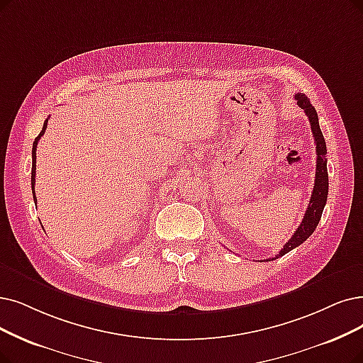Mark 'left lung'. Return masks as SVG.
I'll return each mask as SVG.
<instances>
[{
    "label": "left lung",
    "instance_id": "left-lung-1",
    "mask_svg": "<svg viewBox=\"0 0 363 363\" xmlns=\"http://www.w3.org/2000/svg\"><path fill=\"white\" fill-rule=\"evenodd\" d=\"M295 99H296V104L307 114V118L311 125L314 143H315L317 165H315L314 187H313V194H311V199H310L308 208L306 211V216H303V219H302L301 225L298 226V229L295 230V234L283 245V249L280 250V253L277 256L265 259V262H268V260H271V259H277L280 256H284L287 252H291L292 249L298 247V245H301L313 234L318 222H320V217H322L326 199H328L329 179H328V167H326V162H328L326 143H325L323 134L320 131V126H318V116H317L315 108L311 106L310 99L306 95L295 94Z\"/></svg>",
    "mask_w": 363,
    "mask_h": 363
}]
</instances>
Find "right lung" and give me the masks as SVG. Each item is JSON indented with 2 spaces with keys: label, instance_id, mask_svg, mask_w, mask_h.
<instances>
[{
  "label": "right lung",
  "instance_id": "right-lung-1",
  "mask_svg": "<svg viewBox=\"0 0 363 363\" xmlns=\"http://www.w3.org/2000/svg\"><path fill=\"white\" fill-rule=\"evenodd\" d=\"M48 122H49V119H46L45 121V123H43V129H41V133L38 134V137L34 140V144H33V169H31V186H33V196H34V201H35V204H37V198H35V191H34V186H35V152H37V144H38V141H40V138H41V135L46 133V128H48Z\"/></svg>",
  "mask_w": 363,
  "mask_h": 363
}]
</instances>
